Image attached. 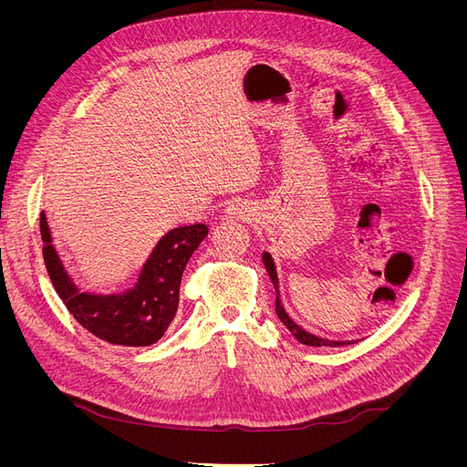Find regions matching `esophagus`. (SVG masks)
I'll use <instances>...</instances> for the list:
<instances>
[{
	"label": "esophagus",
	"instance_id": "34e87169",
	"mask_svg": "<svg viewBox=\"0 0 467 467\" xmlns=\"http://www.w3.org/2000/svg\"><path fill=\"white\" fill-rule=\"evenodd\" d=\"M245 208L239 204V202H234V204H230V208H228V214H232L234 218H244L245 216Z\"/></svg>",
	"mask_w": 467,
	"mask_h": 467
}]
</instances>
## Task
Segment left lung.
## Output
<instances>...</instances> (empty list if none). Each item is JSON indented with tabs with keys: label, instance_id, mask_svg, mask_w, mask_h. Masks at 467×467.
<instances>
[{
	"label": "left lung",
	"instance_id": "left-lung-1",
	"mask_svg": "<svg viewBox=\"0 0 467 467\" xmlns=\"http://www.w3.org/2000/svg\"><path fill=\"white\" fill-rule=\"evenodd\" d=\"M263 263H265V268L268 271V276H271L273 285H275V290H276V316L280 317V321H282V323L286 325L288 331H290L296 338H298V341H300L302 345H309V347H338V345H343V343L327 341V338H319V337H316V335H309V333H306L302 327H298V325H296V323L286 316L285 307H282L280 298H278V276H276L275 261H273V257H271V255H268V253H263Z\"/></svg>",
	"mask_w": 467,
	"mask_h": 467
}]
</instances>
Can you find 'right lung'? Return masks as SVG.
Returning a JSON list of instances; mask_svg holds the SVG:
<instances>
[{
  "mask_svg": "<svg viewBox=\"0 0 467 467\" xmlns=\"http://www.w3.org/2000/svg\"><path fill=\"white\" fill-rule=\"evenodd\" d=\"M40 235L52 285L81 327L110 345L148 347L160 341L177 314L182 271L208 235V225L199 222L167 232L144 265L138 285L120 296H93L74 286L50 245L45 212L40 214Z\"/></svg>",
  "mask_w": 467,
  "mask_h": 467,
  "instance_id": "add662e5",
  "label": "right lung"
}]
</instances>
